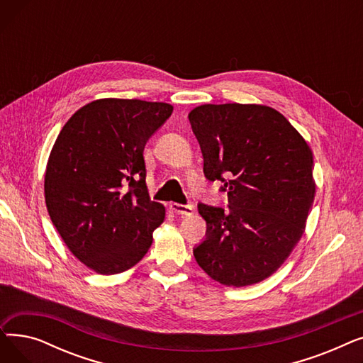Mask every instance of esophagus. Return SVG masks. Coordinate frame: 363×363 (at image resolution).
<instances>
[{"label":"esophagus","mask_w":363,"mask_h":363,"mask_svg":"<svg viewBox=\"0 0 363 363\" xmlns=\"http://www.w3.org/2000/svg\"><path fill=\"white\" fill-rule=\"evenodd\" d=\"M170 208H172V211H174L175 213L182 215V216H189V215H193V212H194V206H193V204L172 203V204H170Z\"/></svg>","instance_id":"obj_1"}]
</instances>
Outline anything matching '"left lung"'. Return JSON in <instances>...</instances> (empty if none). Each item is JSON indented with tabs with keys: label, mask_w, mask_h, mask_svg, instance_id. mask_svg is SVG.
Listing matches in <instances>:
<instances>
[{
	"label": "left lung",
	"mask_w": 363,
	"mask_h": 363,
	"mask_svg": "<svg viewBox=\"0 0 363 363\" xmlns=\"http://www.w3.org/2000/svg\"><path fill=\"white\" fill-rule=\"evenodd\" d=\"M208 181L228 208L199 203L206 238L200 268L228 287L271 277L303 235L315 197L313 156L279 111L260 104H203L188 114Z\"/></svg>",
	"instance_id": "1"
}]
</instances>
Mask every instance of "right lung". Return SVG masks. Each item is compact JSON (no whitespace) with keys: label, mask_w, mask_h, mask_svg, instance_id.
I'll return each mask as SVG.
<instances>
[{"label":"right lung","mask_w":363,"mask_h":363,"mask_svg":"<svg viewBox=\"0 0 363 363\" xmlns=\"http://www.w3.org/2000/svg\"><path fill=\"white\" fill-rule=\"evenodd\" d=\"M174 111L166 103L103 99L60 130L45 170L50 218L89 269L121 274L148 252L164 207L145 185L144 147Z\"/></svg>","instance_id":"1"}]
</instances>
